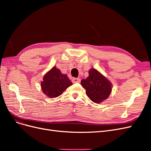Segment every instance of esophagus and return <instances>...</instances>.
<instances>
[{"label":"esophagus","mask_w":151,"mask_h":151,"mask_svg":"<svg viewBox=\"0 0 151 151\" xmlns=\"http://www.w3.org/2000/svg\"><path fill=\"white\" fill-rule=\"evenodd\" d=\"M72 81L73 83H78L81 82V79L79 78H75V77L74 78H73Z\"/></svg>","instance_id":"1"}]
</instances>
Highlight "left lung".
Listing matches in <instances>:
<instances>
[{
	"label": "left lung",
	"mask_w": 151,
	"mask_h": 151,
	"mask_svg": "<svg viewBox=\"0 0 151 151\" xmlns=\"http://www.w3.org/2000/svg\"><path fill=\"white\" fill-rule=\"evenodd\" d=\"M81 84L86 89V95L96 103L106 99L112 90L110 81L93 68L89 70L88 77L81 81Z\"/></svg>",
	"instance_id": "obj_1"
}]
</instances>
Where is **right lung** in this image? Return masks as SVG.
<instances>
[{"mask_svg":"<svg viewBox=\"0 0 151 151\" xmlns=\"http://www.w3.org/2000/svg\"><path fill=\"white\" fill-rule=\"evenodd\" d=\"M72 83L65 74L55 66L45 74L41 87L43 93L49 98H56L60 96Z\"/></svg>","mask_w":151,"mask_h":151,"instance_id":"add662e5","label":"right lung"}]
</instances>
